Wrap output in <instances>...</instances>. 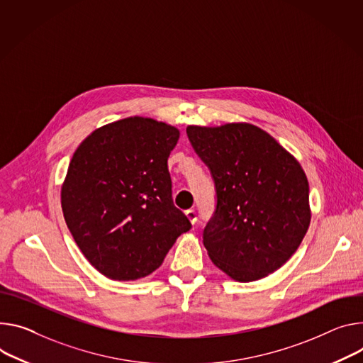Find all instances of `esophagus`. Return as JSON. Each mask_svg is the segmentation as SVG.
<instances>
[{
	"label": "esophagus",
	"mask_w": 363,
	"mask_h": 363,
	"mask_svg": "<svg viewBox=\"0 0 363 363\" xmlns=\"http://www.w3.org/2000/svg\"><path fill=\"white\" fill-rule=\"evenodd\" d=\"M185 214H186V217L189 218V221H191L192 224H195L196 221H199V217H196V211H195L194 208L186 210V211H185Z\"/></svg>",
	"instance_id": "1"
}]
</instances>
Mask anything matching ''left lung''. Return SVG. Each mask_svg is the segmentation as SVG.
I'll list each match as a JSON object with an SVG mask.
<instances>
[{
  "label": "left lung",
  "mask_w": 363,
  "mask_h": 363,
  "mask_svg": "<svg viewBox=\"0 0 363 363\" xmlns=\"http://www.w3.org/2000/svg\"><path fill=\"white\" fill-rule=\"evenodd\" d=\"M186 135L216 186V210L203 232L210 259L240 282L272 274L298 249L310 225L301 164L252 124L188 125Z\"/></svg>",
  "instance_id": "obj_1"
}]
</instances>
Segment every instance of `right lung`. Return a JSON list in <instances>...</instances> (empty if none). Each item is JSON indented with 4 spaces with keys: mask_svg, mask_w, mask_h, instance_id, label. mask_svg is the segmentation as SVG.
Segmentation results:
<instances>
[{
    "mask_svg": "<svg viewBox=\"0 0 363 363\" xmlns=\"http://www.w3.org/2000/svg\"><path fill=\"white\" fill-rule=\"evenodd\" d=\"M178 139L172 125L128 117L95 130L71 159L63 217L84 256L110 279L147 277L192 227L172 200L168 157Z\"/></svg>",
    "mask_w": 363,
    "mask_h": 363,
    "instance_id": "obj_1",
    "label": "right lung"
}]
</instances>
